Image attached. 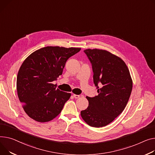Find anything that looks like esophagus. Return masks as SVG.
I'll use <instances>...</instances> for the list:
<instances>
[{"label":"esophagus","mask_w":155,"mask_h":155,"mask_svg":"<svg viewBox=\"0 0 155 155\" xmlns=\"http://www.w3.org/2000/svg\"><path fill=\"white\" fill-rule=\"evenodd\" d=\"M73 96H74V97L75 98H78L80 97V95H75V94H74Z\"/></svg>","instance_id":"obj_1"}]
</instances>
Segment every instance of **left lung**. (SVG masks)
I'll return each instance as SVG.
<instances>
[{
    "mask_svg": "<svg viewBox=\"0 0 155 155\" xmlns=\"http://www.w3.org/2000/svg\"><path fill=\"white\" fill-rule=\"evenodd\" d=\"M84 52L91 64L98 95L86 97L88 107L81 111L80 114L90 127H105L124 110L131 95L133 81L127 65L120 57L104 50L89 48ZM98 83L101 88H99Z\"/></svg>",
    "mask_w": 155,
    "mask_h": 155,
    "instance_id": "left-lung-1",
    "label": "left lung"
}]
</instances>
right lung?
<instances>
[{
	"label": "right lung",
	"mask_w": 155,
	"mask_h": 155,
	"mask_svg": "<svg viewBox=\"0 0 155 155\" xmlns=\"http://www.w3.org/2000/svg\"><path fill=\"white\" fill-rule=\"evenodd\" d=\"M80 48L46 47L31 54L22 63L17 78L20 101L27 115L38 122L55 118L71 96L52 82L62 74L66 61Z\"/></svg>",
	"instance_id": "1"
}]
</instances>
